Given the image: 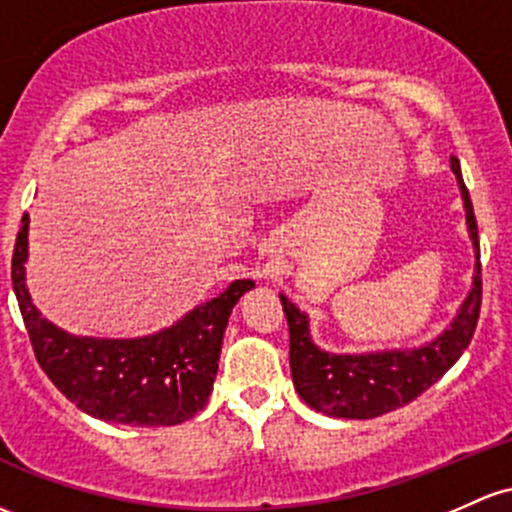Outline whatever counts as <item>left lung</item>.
<instances>
[{
  "mask_svg": "<svg viewBox=\"0 0 512 512\" xmlns=\"http://www.w3.org/2000/svg\"><path fill=\"white\" fill-rule=\"evenodd\" d=\"M452 170L462 189L466 226H469L471 243L476 247V272L469 296L440 338L418 350L330 355L313 345L306 313H301L286 296H279L286 323H289V362L294 386L303 401L316 411L352 420L379 418V415L396 411L428 391L469 347L481 313L479 228H476L474 206H471L457 157H452Z\"/></svg>",
  "mask_w": 512,
  "mask_h": 512,
  "instance_id": "obj_1",
  "label": "left lung"
}]
</instances>
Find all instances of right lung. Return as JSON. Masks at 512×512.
<instances>
[{
  "label": "right lung",
  "instance_id": "obj_1",
  "mask_svg": "<svg viewBox=\"0 0 512 512\" xmlns=\"http://www.w3.org/2000/svg\"><path fill=\"white\" fill-rule=\"evenodd\" d=\"M26 255L28 213L16 235L11 282L33 355L67 401L106 423L145 428L184 423L209 403L228 316L255 282L235 279L221 296L148 338H75L41 318L31 303Z\"/></svg>",
  "mask_w": 512,
  "mask_h": 512
}]
</instances>
